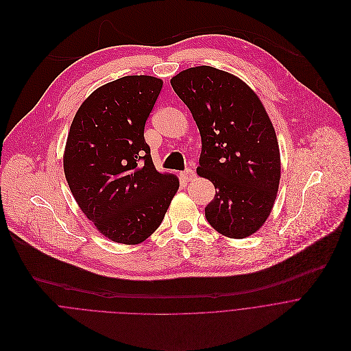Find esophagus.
<instances>
[{
	"instance_id": "1",
	"label": "esophagus",
	"mask_w": 351,
	"mask_h": 351,
	"mask_svg": "<svg viewBox=\"0 0 351 351\" xmlns=\"http://www.w3.org/2000/svg\"><path fill=\"white\" fill-rule=\"evenodd\" d=\"M193 176H195V171H193L192 169H186L185 171L180 173V177H181V180H184V181H191V180L193 178Z\"/></svg>"
}]
</instances>
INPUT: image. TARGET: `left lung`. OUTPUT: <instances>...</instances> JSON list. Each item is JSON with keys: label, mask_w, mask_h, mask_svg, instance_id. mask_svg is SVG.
Wrapping results in <instances>:
<instances>
[{"label": "left lung", "mask_w": 351, "mask_h": 351, "mask_svg": "<svg viewBox=\"0 0 351 351\" xmlns=\"http://www.w3.org/2000/svg\"><path fill=\"white\" fill-rule=\"evenodd\" d=\"M171 87L200 132L196 171L216 188L206 220L228 238L254 234L271 213L281 178L275 130L261 101L241 79L212 66L182 70Z\"/></svg>", "instance_id": "obj_1"}]
</instances>
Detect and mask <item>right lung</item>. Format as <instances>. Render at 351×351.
Instances as JSON below:
<instances>
[{
	"label": "right lung",
	"mask_w": 351,
	"mask_h": 351,
	"mask_svg": "<svg viewBox=\"0 0 351 351\" xmlns=\"http://www.w3.org/2000/svg\"><path fill=\"white\" fill-rule=\"evenodd\" d=\"M163 82L125 76L95 90L67 135L63 169L77 204L97 230L136 245L162 224L178 178L156 171L144 130Z\"/></svg>",
	"instance_id": "right-lung-1"
}]
</instances>
